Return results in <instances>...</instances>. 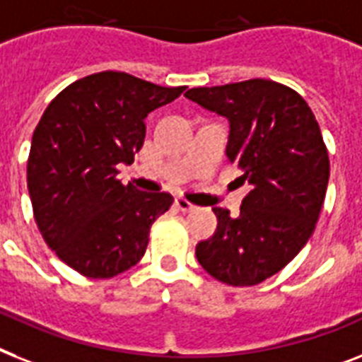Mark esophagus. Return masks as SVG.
<instances>
[{"label":"esophagus","instance_id":"esophagus-1","mask_svg":"<svg viewBox=\"0 0 362 362\" xmlns=\"http://www.w3.org/2000/svg\"><path fill=\"white\" fill-rule=\"evenodd\" d=\"M175 206L178 208L180 211H191L195 210V206L191 204L189 201H186V199H182V197H176L175 199Z\"/></svg>","mask_w":362,"mask_h":362}]
</instances>
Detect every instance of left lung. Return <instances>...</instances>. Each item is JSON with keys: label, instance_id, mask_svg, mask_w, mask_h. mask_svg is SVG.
Returning a JSON list of instances; mask_svg holds the SVG:
<instances>
[{"label": "left lung", "instance_id": "8db88e82", "mask_svg": "<svg viewBox=\"0 0 362 362\" xmlns=\"http://www.w3.org/2000/svg\"><path fill=\"white\" fill-rule=\"evenodd\" d=\"M186 98L228 120L225 154L251 186L238 217L211 208L217 228L197 243V260L230 286L262 283L305 247L324 204L329 156L316 117L272 79L195 87Z\"/></svg>", "mask_w": 362, "mask_h": 362}]
</instances>
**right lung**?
<instances>
[{
	"label": "right lung",
	"mask_w": 362,
	"mask_h": 362,
	"mask_svg": "<svg viewBox=\"0 0 362 362\" xmlns=\"http://www.w3.org/2000/svg\"><path fill=\"white\" fill-rule=\"evenodd\" d=\"M186 90L105 70L69 85L44 111L28 160L38 230L85 277L110 279L139 262L152 223L173 197L117 178L145 141L148 113Z\"/></svg>",
	"instance_id": "1"
}]
</instances>
